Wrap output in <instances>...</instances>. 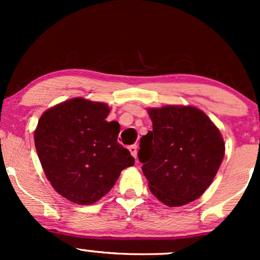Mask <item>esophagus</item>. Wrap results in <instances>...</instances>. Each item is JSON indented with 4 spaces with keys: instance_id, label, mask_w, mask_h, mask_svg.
<instances>
[{
    "instance_id": "esophagus-1",
    "label": "esophagus",
    "mask_w": 260,
    "mask_h": 260,
    "mask_svg": "<svg viewBox=\"0 0 260 260\" xmlns=\"http://www.w3.org/2000/svg\"><path fill=\"white\" fill-rule=\"evenodd\" d=\"M128 149H129V151H131V154H132V156L137 160V153H138V150H137V145L136 144L131 145V147L128 148Z\"/></svg>"
}]
</instances>
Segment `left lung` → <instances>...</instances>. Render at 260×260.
Returning a JSON list of instances; mask_svg holds the SVG:
<instances>
[{
    "mask_svg": "<svg viewBox=\"0 0 260 260\" xmlns=\"http://www.w3.org/2000/svg\"><path fill=\"white\" fill-rule=\"evenodd\" d=\"M153 131L138 151L150 192L168 207L196 201L207 190L225 155L219 128L194 106L148 109Z\"/></svg>",
    "mask_w": 260,
    "mask_h": 260,
    "instance_id": "left-lung-1",
    "label": "left lung"
}]
</instances>
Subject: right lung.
Segmentation results:
<instances>
[{
  "label": "right lung",
  "mask_w": 260,
  "mask_h": 260,
  "mask_svg": "<svg viewBox=\"0 0 260 260\" xmlns=\"http://www.w3.org/2000/svg\"><path fill=\"white\" fill-rule=\"evenodd\" d=\"M104 103L73 98L41 115L34 142L44 174L68 201L90 205L110 192L122 170L134 165L117 142L118 122Z\"/></svg>",
  "instance_id": "add662e5"
}]
</instances>
